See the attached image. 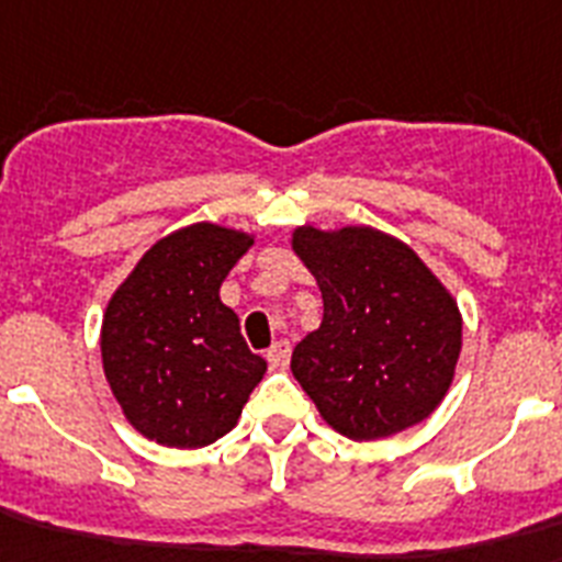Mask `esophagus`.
Segmentation results:
<instances>
[{"label":"esophagus","instance_id":"1","mask_svg":"<svg viewBox=\"0 0 562 562\" xmlns=\"http://www.w3.org/2000/svg\"><path fill=\"white\" fill-rule=\"evenodd\" d=\"M290 341H276V345L267 350V361H270L272 370H284L290 364Z\"/></svg>","mask_w":562,"mask_h":562}]
</instances>
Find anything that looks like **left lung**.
<instances>
[{
    "instance_id": "1",
    "label": "left lung",
    "mask_w": 562,
    "mask_h": 562,
    "mask_svg": "<svg viewBox=\"0 0 562 562\" xmlns=\"http://www.w3.org/2000/svg\"><path fill=\"white\" fill-rule=\"evenodd\" d=\"M290 247L322 290V324L290 361L322 419L356 442L428 419L462 353L451 290L405 240L368 224L295 226Z\"/></svg>"
}]
</instances>
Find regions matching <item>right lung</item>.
Wrapping results in <instances>:
<instances>
[{"instance_id": "add662e5", "label": "right lung", "mask_w": 562, "mask_h": 562, "mask_svg": "<svg viewBox=\"0 0 562 562\" xmlns=\"http://www.w3.org/2000/svg\"><path fill=\"white\" fill-rule=\"evenodd\" d=\"M255 232L198 221L143 252L111 292L100 327L103 373L137 434L166 448H203L238 425L267 373L240 336L221 284Z\"/></svg>"}]
</instances>
